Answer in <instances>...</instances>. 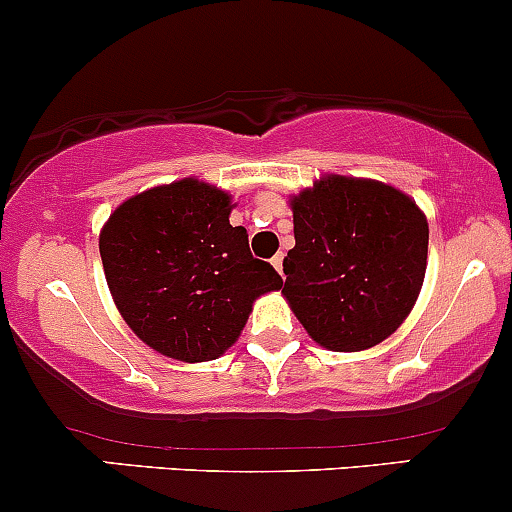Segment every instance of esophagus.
<instances>
[{
    "mask_svg": "<svg viewBox=\"0 0 512 512\" xmlns=\"http://www.w3.org/2000/svg\"><path fill=\"white\" fill-rule=\"evenodd\" d=\"M282 262H284V255H282V252H277V255L272 257V267H274V270H277V272L282 274V277H284V272H282Z\"/></svg>",
    "mask_w": 512,
    "mask_h": 512,
    "instance_id": "1",
    "label": "esophagus"
}]
</instances>
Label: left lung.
I'll return each mask as SVG.
<instances>
[{
    "instance_id": "left-lung-1",
    "label": "left lung",
    "mask_w": 512,
    "mask_h": 512,
    "mask_svg": "<svg viewBox=\"0 0 512 512\" xmlns=\"http://www.w3.org/2000/svg\"><path fill=\"white\" fill-rule=\"evenodd\" d=\"M294 247L284 299L319 346L355 353L383 343L417 304L429 223L400 188L324 174L289 196Z\"/></svg>"
}]
</instances>
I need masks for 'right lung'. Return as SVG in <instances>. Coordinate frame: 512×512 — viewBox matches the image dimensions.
Listing matches in <instances>:
<instances>
[{"label":"right lung","mask_w":512,"mask_h":512,"mask_svg":"<svg viewBox=\"0 0 512 512\" xmlns=\"http://www.w3.org/2000/svg\"><path fill=\"white\" fill-rule=\"evenodd\" d=\"M233 196L188 176L122 201L100 230L112 301L149 348L181 360L220 358L240 338L252 304L282 289L255 260L247 230L230 225Z\"/></svg>","instance_id":"add662e5"}]
</instances>
